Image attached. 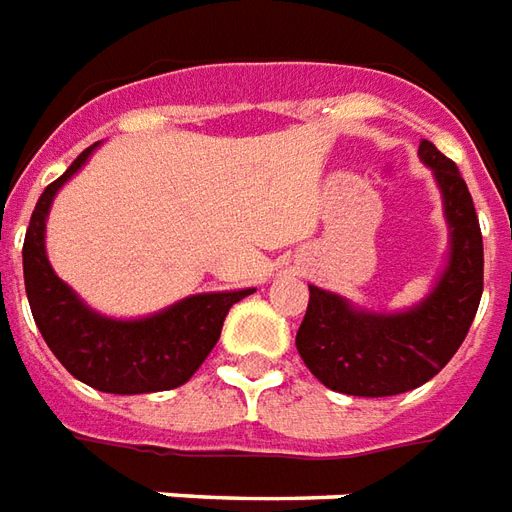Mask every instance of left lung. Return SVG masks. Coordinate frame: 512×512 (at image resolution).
Wrapping results in <instances>:
<instances>
[{"label": "left lung", "instance_id": "left-lung-1", "mask_svg": "<svg viewBox=\"0 0 512 512\" xmlns=\"http://www.w3.org/2000/svg\"><path fill=\"white\" fill-rule=\"evenodd\" d=\"M448 219V263L420 304L404 312H366L309 285V306L295 336L306 369L347 396H396L420 388L456 355L483 295V236L456 162L420 140Z\"/></svg>", "mask_w": 512, "mask_h": 512}]
</instances>
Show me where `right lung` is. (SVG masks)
<instances>
[{"label":"right lung","instance_id":"right-lung-1","mask_svg":"<svg viewBox=\"0 0 512 512\" xmlns=\"http://www.w3.org/2000/svg\"><path fill=\"white\" fill-rule=\"evenodd\" d=\"M100 143L78 154L37 200L24 238V285L32 317L45 344L75 380L102 393H154L179 388L214 350L230 306L255 287L189 295L138 320H113L94 312L64 285L45 255V219L56 192L81 170Z\"/></svg>","mask_w":512,"mask_h":512}]
</instances>
